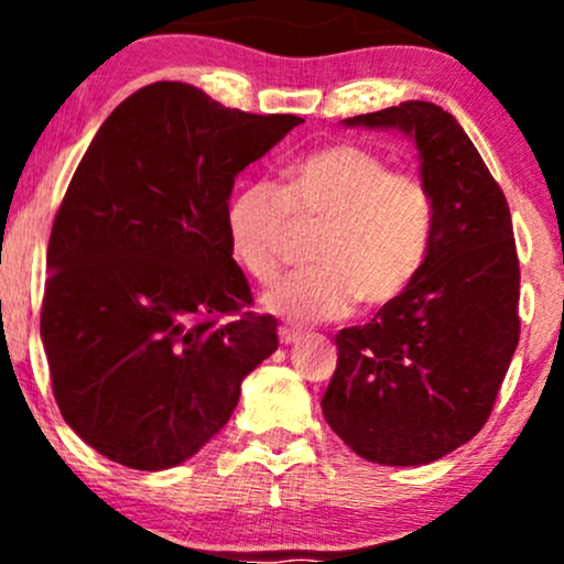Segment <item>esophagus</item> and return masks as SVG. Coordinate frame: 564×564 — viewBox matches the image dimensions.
I'll list each match as a JSON object with an SVG mask.
<instances>
[{
	"label": "esophagus",
	"instance_id": "34e87169",
	"mask_svg": "<svg viewBox=\"0 0 564 564\" xmlns=\"http://www.w3.org/2000/svg\"><path fill=\"white\" fill-rule=\"evenodd\" d=\"M278 339H281V345H294V341L302 339V328L283 323V326H278Z\"/></svg>",
	"mask_w": 564,
	"mask_h": 564
}]
</instances>
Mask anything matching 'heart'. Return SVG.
I'll use <instances>...</instances> for the list:
<instances>
[{
    "label": "heart",
    "instance_id": "heart-1",
    "mask_svg": "<svg viewBox=\"0 0 564 564\" xmlns=\"http://www.w3.org/2000/svg\"><path fill=\"white\" fill-rule=\"evenodd\" d=\"M435 206L416 174L358 142L315 148L283 170L281 185L246 183L225 206V236L246 275L268 283L286 260L291 225H318L313 268L262 294L270 313L334 321L360 302L384 307L405 294L430 254Z\"/></svg>",
    "mask_w": 564,
    "mask_h": 564
}]
</instances>
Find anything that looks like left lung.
<instances>
[{
	"label": "left lung",
	"instance_id": "1",
	"mask_svg": "<svg viewBox=\"0 0 564 564\" xmlns=\"http://www.w3.org/2000/svg\"><path fill=\"white\" fill-rule=\"evenodd\" d=\"M345 124L413 138L435 223L405 294L336 334L323 416L368 462L416 467L482 430L520 341L509 204L467 132L435 102L408 100Z\"/></svg>",
	"mask_w": 564,
	"mask_h": 564
}]
</instances>
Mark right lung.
I'll use <instances>...</instances> for the list:
<instances>
[{"instance_id":"obj_1","label":"right lung","mask_w":564,"mask_h":564,"mask_svg":"<svg viewBox=\"0 0 564 564\" xmlns=\"http://www.w3.org/2000/svg\"><path fill=\"white\" fill-rule=\"evenodd\" d=\"M296 124L156 82L102 121L76 166L50 232L42 341L63 419L111 462L183 464L278 349V321L249 313L225 206L238 172Z\"/></svg>"}]
</instances>
